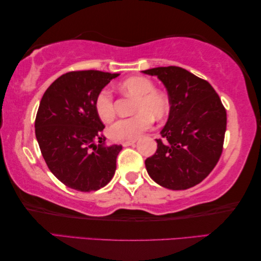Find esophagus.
Here are the masks:
<instances>
[{"label": "esophagus", "mask_w": 261, "mask_h": 261, "mask_svg": "<svg viewBox=\"0 0 261 261\" xmlns=\"http://www.w3.org/2000/svg\"><path fill=\"white\" fill-rule=\"evenodd\" d=\"M136 143L135 140H132V141H123V142H121V144L123 147H128V146H134V144Z\"/></svg>", "instance_id": "obj_1"}]
</instances>
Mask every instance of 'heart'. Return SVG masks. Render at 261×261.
Segmentation results:
<instances>
[{"instance_id":"heart-1","label":"heart","mask_w":261,"mask_h":261,"mask_svg":"<svg viewBox=\"0 0 261 261\" xmlns=\"http://www.w3.org/2000/svg\"><path fill=\"white\" fill-rule=\"evenodd\" d=\"M122 92L135 97V114L130 118L120 119L110 128V136L114 141L135 140L153 122L163 119L169 112L170 102L163 92L155 90V85L146 77H129L120 85ZM95 109L102 121L111 122L115 117L114 100L109 91L101 90L96 96Z\"/></svg>"}]
</instances>
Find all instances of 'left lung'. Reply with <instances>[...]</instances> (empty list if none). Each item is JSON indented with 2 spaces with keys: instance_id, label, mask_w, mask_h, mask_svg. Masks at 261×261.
<instances>
[{
  "instance_id": "left-lung-1",
  "label": "left lung",
  "mask_w": 261,
  "mask_h": 261,
  "mask_svg": "<svg viewBox=\"0 0 261 261\" xmlns=\"http://www.w3.org/2000/svg\"><path fill=\"white\" fill-rule=\"evenodd\" d=\"M157 76L169 95L170 113L157 139V150L144 162L148 174L170 190H186L201 182L219 162L227 111L214 88L180 67L143 70Z\"/></svg>"
}]
</instances>
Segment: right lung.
<instances>
[{"mask_svg": "<svg viewBox=\"0 0 261 261\" xmlns=\"http://www.w3.org/2000/svg\"><path fill=\"white\" fill-rule=\"evenodd\" d=\"M118 76L99 70L66 72L40 100L34 122L40 151L50 172L72 190H99L117 169L122 147L104 146L105 126L96 112L95 99Z\"/></svg>", "mask_w": 261, "mask_h": 261, "instance_id": "add662e5", "label": "right lung"}]
</instances>
